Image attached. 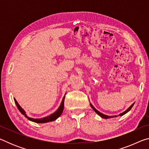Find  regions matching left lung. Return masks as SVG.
I'll return each instance as SVG.
<instances>
[{"label": "left lung", "mask_w": 149, "mask_h": 149, "mask_svg": "<svg viewBox=\"0 0 149 149\" xmlns=\"http://www.w3.org/2000/svg\"><path fill=\"white\" fill-rule=\"evenodd\" d=\"M134 104H135V102L134 103H133V104H132V105H131L130 106V107H129V108H127V110H126L125 111H124V112H122V113H121V114H120V116H123V115H124L125 114H126V113H127V112H129V111L131 110V109H132V108L133 107V105H134ZM90 105H91V107L92 108H93V110H94V111H95V112H96V113H97V114H98V115H99V116H100V117H101V118H104V119H108V118H114V117H116L117 116H107V115H105V114H102V113L101 112H99V111H98L97 109H96V108L94 107H93V106L92 105V104H91V103H90Z\"/></svg>", "instance_id": "obj_1"}]
</instances>
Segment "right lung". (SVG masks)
Listing matches in <instances>:
<instances>
[{
  "mask_svg": "<svg viewBox=\"0 0 149 149\" xmlns=\"http://www.w3.org/2000/svg\"><path fill=\"white\" fill-rule=\"evenodd\" d=\"M64 99H65V96L64 97V98H63L61 104H60V106L59 107V108H58V110L56 111V112H54L53 114L48 116H47V117H45V118H39V119H38V118H37V119H34V118H29V117L27 116L26 115V112H25L23 108L20 107L19 104H18V103H17V100L15 99H14V102H15V103H16L17 108H18V110H19V112H21L22 114L24 115L25 117H26L29 120L32 121V122H35V123H47V122H52V121H54L55 120H56L57 118L60 117V116L62 114V111H63V110H64Z\"/></svg>",
  "mask_w": 149,
  "mask_h": 149,
  "instance_id": "add662e5",
  "label": "right lung"
}]
</instances>
